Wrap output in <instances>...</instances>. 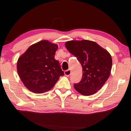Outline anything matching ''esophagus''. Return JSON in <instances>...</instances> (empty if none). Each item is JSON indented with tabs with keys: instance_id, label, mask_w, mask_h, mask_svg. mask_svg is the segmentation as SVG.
Returning <instances> with one entry per match:
<instances>
[{
	"instance_id": "1",
	"label": "esophagus",
	"mask_w": 131,
	"mask_h": 131,
	"mask_svg": "<svg viewBox=\"0 0 131 131\" xmlns=\"http://www.w3.org/2000/svg\"><path fill=\"white\" fill-rule=\"evenodd\" d=\"M71 74V70H66L64 71V74L66 75V76H69Z\"/></svg>"
}]
</instances>
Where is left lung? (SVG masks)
Here are the masks:
<instances>
[{"instance_id":"1","label":"left lung","mask_w":131,"mask_h":131,"mask_svg":"<svg viewBox=\"0 0 131 131\" xmlns=\"http://www.w3.org/2000/svg\"><path fill=\"white\" fill-rule=\"evenodd\" d=\"M65 45L82 67V80L74 84L75 89L85 96L95 94L110 75L112 66L110 54L96 42L91 40L68 41Z\"/></svg>"}]
</instances>
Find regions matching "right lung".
Masks as SVG:
<instances>
[{"label": "right lung", "instance_id": "obj_1", "mask_svg": "<svg viewBox=\"0 0 131 131\" xmlns=\"http://www.w3.org/2000/svg\"><path fill=\"white\" fill-rule=\"evenodd\" d=\"M58 45L48 40L32 45L18 58L17 71L27 88L42 94L52 88L64 75L60 62L54 58Z\"/></svg>", "mask_w": 131, "mask_h": 131}]
</instances>
